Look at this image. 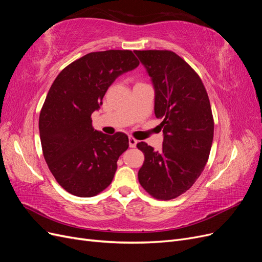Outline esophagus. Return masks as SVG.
<instances>
[{
    "instance_id": "1",
    "label": "esophagus",
    "mask_w": 262,
    "mask_h": 262,
    "mask_svg": "<svg viewBox=\"0 0 262 262\" xmlns=\"http://www.w3.org/2000/svg\"><path fill=\"white\" fill-rule=\"evenodd\" d=\"M137 144H138V141L132 137H129V146L130 147H136Z\"/></svg>"
}]
</instances>
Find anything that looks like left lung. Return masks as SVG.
<instances>
[{
    "label": "left lung",
    "instance_id": "8db88e82",
    "mask_svg": "<svg viewBox=\"0 0 262 262\" xmlns=\"http://www.w3.org/2000/svg\"><path fill=\"white\" fill-rule=\"evenodd\" d=\"M154 87V112L162 119L163 146L137 144L145 161L141 186L160 200L177 198L191 188L208 162L214 122L201 78L179 55L168 50L134 51Z\"/></svg>",
    "mask_w": 262,
    "mask_h": 262
}]
</instances>
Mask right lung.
<instances>
[{
	"instance_id": "1",
	"label": "right lung",
	"mask_w": 262,
	"mask_h": 262,
	"mask_svg": "<svg viewBox=\"0 0 262 262\" xmlns=\"http://www.w3.org/2000/svg\"><path fill=\"white\" fill-rule=\"evenodd\" d=\"M140 64L130 50L92 52L63 69L39 117L45 160L59 185L77 196L96 195L114 179L128 149L126 134L108 136L92 126L109 86Z\"/></svg>"
}]
</instances>
